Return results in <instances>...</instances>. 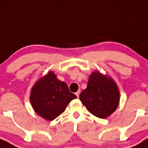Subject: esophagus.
<instances>
[{
    "label": "esophagus",
    "mask_w": 148,
    "mask_h": 148,
    "mask_svg": "<svg viewBox=\"0 0 148 148\" xmlns=\"http://www.w3.org/2000/svg\"><path fill=\"white\" fill-rule=\"evenodd\" d=\"M75 95H76L77 97H79V95H80V90H78V91H77L76 93H75Z\"/></svg>",
    "instance_id": "obj_1"
}]
</instances>
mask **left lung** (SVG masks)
Returning a JSON list of instances; mask_svg holds the SVG:
<instances>
[{"label": "left lung", "mask_w": 148, "mask_h": 148, "mask_svg": "<svg viewBox=\"0 0 148 148\" xmlns=\"http://www.w3.org/2000/svg\"><path fill=\"white\" fill-rule=\"evenodd\" d=\"M79 98L90 113L104 119L118 107L119 92L113 81L95 72L90 75L87 88L82 91Z\"/></svg>", "instance_id": "obj_1"}]
</instances>
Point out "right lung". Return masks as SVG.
Wrapping results in <instances>:
<instances>
[{
	"mask_svg": "<svg viewBox=\"0 0 148 148\" xmlns=\"http://www.w3.org/2000/svg\"><path fill=\"white\" fill-rule=\"evenodd\" d=\"M75 98L76 95L70 92L66 84L58 80L54 73L50 72L33 86L30 101L39 116L53 121Z\"/></svg>",
	"mask_w": 148,
	"mask_h": 148,
	"instance_id": "obj_1",
	"label": "right lung"
}]
</instances>
